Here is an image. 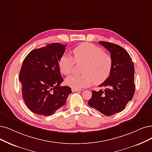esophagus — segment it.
<instances>
[{
    "mask_svg": "<svg viewBox=\"0 0 152 152\" xmlns=\"http://www.w3.org/2000/svg\"><path fill=\"white\" fill-rule=\"evenodd\" d=\"M72 92H80V91H82L80 89H75V88H72Z\"/></svg>",
    "mask_w": 152,
    "mask_h": 152,
    "instance_id": "1",
    "label": "esophagus"
}]
</instances>
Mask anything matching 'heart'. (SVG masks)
Instances as JSON below:
<instances>
[{"label": "heart", "instance_id": "1", "mask_svg": "<svg viewBox=\"0 0 152 152\" xmlns=\"http://www.w3.org/2000/svg\"><path fill=\"white\" fill-rule=\"evenodd\" d=\"M74 58L64 54L59 61V68L64 75H69L74 69L77 62H83L84 75H72L66 78L67 86L75 89H82L90 86L93 82L99 85L106 80L110 74L112 58L109 53L104 52L102 48L92 44L85 42L73 50ZM75 60H74V59Z\"/></svg>", "mask_w": 152, "mask_h": 152}]
</instances>
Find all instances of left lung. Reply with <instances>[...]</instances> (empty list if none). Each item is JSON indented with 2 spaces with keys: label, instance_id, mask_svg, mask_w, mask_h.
Returning <instances> with one entry per match:
<instances>
[{
  "label": "left lung",
  "instance_id": "8db88e82",
  "mask_svg": "<svg viewBox=\"0 0 152 152\" xmlns=\"http://www.w3.org/2000/svg\"><path fill=\"white\" fill-rule=\"evenodd\" d=\"M110 52L112 66L109 77L99 87L104 90H92L88 104L106 116L123 111L135 90L134 64L129 53L118 45L100 41Z\"/></svg>",
  "mask_w": 152,
  "mask_h": 152
}]
</instances>
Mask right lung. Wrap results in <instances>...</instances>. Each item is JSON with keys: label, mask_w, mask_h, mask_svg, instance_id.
<instances>
[{"label": "right lung", "mask_w": 152, "mask_h": 152, "mask_svg": "<svg viewBox=\"0 0 152 152\" xmlns=\"http://www.w3.org/2000/svg\"><path fill=\"white\" fill-rule=\"evenodd\" d=\"M66 45L48 44L34 49L23 60L19 74L23 99L29 110L43 116H50L63 107L71 88L60 86L64 81L59 61Z\"/></svg>", "instance_id": "right-lung-1"}]
</instances>
